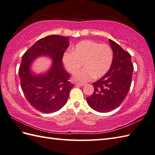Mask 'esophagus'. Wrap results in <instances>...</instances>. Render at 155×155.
<instances>
[{"mask_svg":"<svg viewBox=\"0 0 155 155\" xmlns=\"http://www.w3.org/2000/svg\"><path fill=\"white\" fill-rule=\"evenodd\" d=\"M75 84H76V85H78V86L83 87V86H84V83H76Z\"/></svg>","mask_w":155,"mask_h":155,"instance_id":"34e87169","label":"esophagus"}]
</instances>
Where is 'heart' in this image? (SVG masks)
<instances>
[{"instance_id":"1","label":"heart","mask_w":155,"mask_h":155,"mask_svg":"<svg viewBox=\"0 0 155 155\" xmlns=\"http://www.w3.org/2000/svg\"><path fill=\"white\" fill-rule=\"evenodd\" d=\"M62 61L67 70L75 74L84 63L85 68L74 75V79L87 82L103 77L110 70L113 62V51L109 45L91 40L81 41L64 53Z\"/></svg>"}]
</instances>
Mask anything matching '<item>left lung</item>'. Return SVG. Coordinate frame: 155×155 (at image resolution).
<instances>
[{
    "label": "left lung",
    "instance_id": "obj_1",
    "mask_svg": "<svg viewBox=\"0 0 155 155\" xmlns=\"http://www.w3.org/2000/svg\"><path fill=\"white\" fill-rule=\"evenodd\" d=\"M113 62L103 77L93 83V94L87 97L89 106L97 112L108 113L117 108L126 98L130 88L133 64L128 52L109 39Z\"/></svg>",
    "mask_w": 155,
    "mask_h": 155
}]
</instances>
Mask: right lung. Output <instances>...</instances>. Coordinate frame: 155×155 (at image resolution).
I'll return each instance as SVG.
<instances>
[{"instance_id": "add662e5", "label": "right lung", "mask_w": 155, "mask_h": 155, "mask_svg": "<svg viewBox=\"0 0 155 155\" xmlns=\"http://www.w3.org/2000/svg\"><path fill=\"white\" fill-rule=\"evenodd\" d=\"M69 46L68 38L60 35H49L37 41L25 52L18 74L25 98L32 107L43 113L60 110L67 103L73 87L70 74L62 67L64 52ZM47 55L54 64L47 74L37 76L31 73V62L38 55Z\"/></svg>"}]
</instances>
